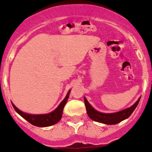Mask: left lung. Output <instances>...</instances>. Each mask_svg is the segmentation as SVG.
Instances as JSON below:
<instances>
[{"instance_id":"1","label":"left lung","mask_w":152,"mask_h":152,"mask_svg":"<svg viewBox=\"0 0 152 152\" xmlns=\"http://www.w3.org/2000/svg\"><path fill=\"white\" fill-rule=\"evenodd\" d=\"M140 98L141 97H139V100H137L132 107L125 109L121 111H119V112L112 113H100L96 110L90 104L89 102L85 97H84V104H85L86 110H87V113L92 120L98 122V123H103V124L115 125L120 123L124 119H126L131 116V114L133 113L135 109L139 104Z\"/></svg>"}]
</instances>
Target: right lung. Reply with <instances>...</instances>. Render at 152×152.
<instances>
[{"label":"right lung","mask_w":152,"mask_h":152,"mask_svg":"<svg viewBox=\"0 0 152 152\" xmlns=\"http://www.w3.org/2000/svg\"><path fill=\"white\" fill-rule=\"evenodd\" d=\"M70 92H71V90L68 91L66 96L64 97V100L61 102V103L58 106V107L55 110L47 114L26 113H24L23 111L20 110L13 103H12V105H13L16 112L19 115H20L26 120H27L29 123H31L33 126H38V127H47V126H52V125L56 124L61 119L63 109H64V105L66 104L67 100H68V97H69Z\"/></svg>","instance_id":"right-lung-1"}]
</instances>
